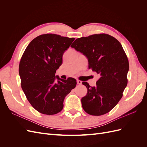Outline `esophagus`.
Here are the masks:
<instances>
[{"mask_svg": "<svg viewBox=\"0 0 147 147\" xmlns=\"http://www.w3.org/2000/svg\"><path fill=\"white\" fill-rule=\"evenodd\" d=\"M77 82L78 84H82V82L80 80H77Z\"/></svg>", "mask_w": 147, "mask_h": 147, "instance_id": "esophagus-1", "label": "esophagus"}]
</instances>
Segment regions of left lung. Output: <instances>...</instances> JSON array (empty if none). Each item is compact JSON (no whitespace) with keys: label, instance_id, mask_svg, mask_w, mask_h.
Wrapping results in <instances>:
<instances>
[{"label":"left lung","instance_id":"obj_1","mask_svg":"<svg viewBox=\"0 0 147 147\" xmlns=\"http://www.w3.org/2000/svg\"><path fill=\"white\" fill-rule=\"evenodd\" d=\"M71 47L82 53L88 60V68L99 75L96 86L86 82L87 94L82 98L83 110L100 116L109 112L118 103L127 84L129 62L122 45L105 34L77 38Z\"/></svg>","mask_w":147,"mask_h":147}]
</instances>
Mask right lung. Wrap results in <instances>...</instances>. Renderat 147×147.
<instances>
[{
  "label": "right lung",
  "mask_w": 147,
  "mask_h": 147,
  "mask_svg": "<svg viewBox=\"0 0 147 147\" xmlns=\"http://www.w3.org/2000/svg\"><path fill=\"white\" fill-rule=\"evenodd\" d=\"M74 38L47 34L35 37L26 48L20 61L21 88L33 107L45 115L60 112L65 96L75 88L76 80L55 76L64 53Z\"/></svg>",
  "instance_id": "obj_1"
}]
</instances>
